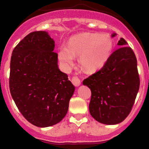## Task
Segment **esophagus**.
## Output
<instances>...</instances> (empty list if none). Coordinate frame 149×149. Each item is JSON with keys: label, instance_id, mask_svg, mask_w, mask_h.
I'll return each instance as SVG.
<instances>
[{"label": "esophagus", "instance_id": "34e87169", "mask_svg": "<svg viewBox=\"0 0 149 149\" xmlns=\"http://www.w3.org/2000/svg\"><path fill=\"white\" fill-rule=\"evenodd\" d=\"M72 84H73L75 86H78L81 85V81H80V79H79L77 77H76V76H74V77H72Z\"/></svg>", "mask_w": 149, "mask_h": 149}]
</instances>
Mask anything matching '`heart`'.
I'll return each mask as SVG.
<instances>
[{
  "label": "heart",
  "mask_w": 149,
  "mask_h": 149,
  "mask_svg": "<svg viewBox=\"0 0 149 149\" xmlns=\"http://www.w3.org/2000/svg\"><path fill=\"white\" fill-rule=\"evenodd\" d=\"M113 48V39L108 34H79L71 38L68 47L59 51V59L65 65H70L74 56H80V63L84 71L94 72L104 65Z\"/></svg>",
  "instance_id": "heart-1"
}]
</instances>
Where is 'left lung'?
Returning <instances> with one entry per match:
<instances>
[{"label":"left lung","instance_id":"1","mask_svg":"<svg viewBox=\"0 0 149 149\" xmlns=\"http://www.w3.org/2000/svg\"><path fill=\"white\" fill-rule=\"evenodd\" d=\"M116 35L113 33L112 37ZM123 38L102 68L83 81L91 90V116L98 122L116 125L131 113L139 88L135 54Z\"/></svg>","mask_w":149,"mask_h":149}]
</instances>
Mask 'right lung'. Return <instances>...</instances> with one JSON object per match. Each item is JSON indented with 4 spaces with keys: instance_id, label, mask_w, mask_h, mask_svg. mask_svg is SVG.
I'll list each match as a JSON object with an SVG mask.
<instances>
[{
    "instance_id": "obj_1",
    "label": "right lung",
    "mask_w": 149,
    "mask_h": 149,
    "mask_svg": "<svg viewBox=\"0 0 149 149\" xmlns=\"http://www.w3.org/2000/svg\"><path fill=\"white\" fill-rule=\"evenodd\" d=\"M53 39L45 31L27 35L12 53L10 90L23 116L40 127L65 116L74 86L59 69Z\"/></svg>"
}]
</instances>
